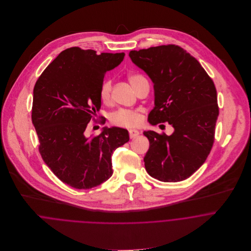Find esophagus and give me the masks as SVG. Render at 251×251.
<instances>
[{
	"mask_svg": "<svg viewBox=\"0 0 251 251\" xmlns=\"http://www.w3.org/2000/svg\"><path fill=\"white\" fill-rule=\"evenodd\" d=\"M139 134H140V132H139L138 130H136V129H130V130H129V137H130L131 139L136 138L137 136H139Z\"/></svg>",
	"mask_w": 251,
	"mask_h": 251,
	"instance_id": "esophagus-1",
	"label": "esophagus"
}]
</instances>
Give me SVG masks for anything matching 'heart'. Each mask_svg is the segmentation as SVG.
<instances>
[{
  "label": "heart",
  "mask_w": 251,
  "mask_h": 251,
  "mask_svg": "<svg viewBox=\"0 0 251 251\" xmlns=\"http://www.w3.org/2000/svg\"><path fill=\"white\" fill-rule=\"evenodd\" d=\"M128 80L134 90H136L141 83L147 81V79L144 77L143 75H140V74H132L128 77ZM111 88H112V82L110 79H105L100 86V100L105 103L110 100ZM111 121L116 126H126V127H134L140 125L142 121V116L136 110L120 109L112 114Z\"/></svg>",
  "instance_id": "obj_1"
}]
</instances>
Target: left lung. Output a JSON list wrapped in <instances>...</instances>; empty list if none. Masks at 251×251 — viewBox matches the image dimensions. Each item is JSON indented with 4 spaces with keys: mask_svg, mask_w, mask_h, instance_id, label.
Returning a JSON list of instances; mask_svg holds the SVG:
<instances>
[{
    "mask_svg": "<svg viewBox=\"0 0 251 251\" xmlns=\"http://www.w3.org/2000/svg\"><path fill=\"white\" fill-rule=\"evenodd\" d=\"M129 57L153 83L154 107L149 123L174 127L170 136L144 131L150 142L145 168L161 181L187 179L203 165L214 144L218 117L215 84L200 63L178 45L132 50Z\"/></svg>",
    "mask_w": 251,
    "mask_h": 251,
    "instance_id": "left-lung-1",
    "label": "left lung"
}]
</instances>
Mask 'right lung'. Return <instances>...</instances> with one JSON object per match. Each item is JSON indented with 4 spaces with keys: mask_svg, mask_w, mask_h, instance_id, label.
I'll return each instance as SVG.
<instances>
[{
    "mask_svg": "<svg viewBox=\"0 0 251 251\" xmlns=\"http://www.w3.org/2000/svg\"><path fill=\"white\" fill-rule=\"evenodd\" d=\"M125 53H100L72 47L44 70L34 88L32 122L46 165L63 182L89 189L113 174V151L129 141L128 131L103 127L88 138L85 130L101 106L100 89L106 72Z\"/></svg>",
    "mask_w": 251,
    "mask_h": 251,
    "instance_id": "right-lung-1",
    "label": "right lung"
}]
</instances>
